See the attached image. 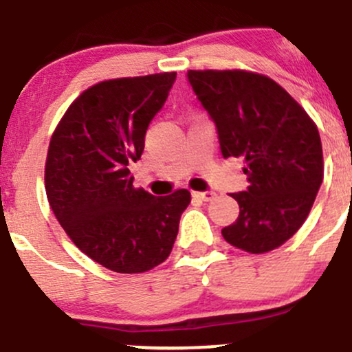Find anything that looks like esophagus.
Returning <instances> with one entry per match:
<instances>
[{"mask_svg":"<svg viewBox=\"0 0 352 352\" xmlns=\"http://www.w3.org/2000/svg\"><path fill=\"white\" fill-rule=\"evenodd\" d=\"M214 196L216 194L212 192V190H206V192H194V197H199L201 199V201H212V199H214Z\"/></svg>","mask_w":352,"mask_h":352,"instance_id":"34e87169","label":"esophagus"}]
</instances>
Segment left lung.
Wrapping results in <instances>:
<instances>
[{
    "instance_id": "left-lung-1",
    "label": "left lung",
    "mask_w": 352,
    "mask_h": 352,
    "mask_svg": "<svg viewBox=\"0 0 352 352\" xmlns=\"http://www.w3.org/2000/svg\"><path fill=\"white\" fill-rule=\"evenodd\" d=\"M218 131L225 158L243 156L250 186L232 194L240 214L223 239L250 254L281 247L300 230L324 180L317 126L283 87L250 71H187Z\"/></svg>"
}]
</instances>
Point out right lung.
<instances>
[{
    "label": "right lung",
    "instance_id": "obj_1",
    "mask_svg": "<svg viewBox=\"0 0 352 352\" xmlns=\"http://www.w3.org/2000/svg\"><path fill=\"white\" fill-rule=\"evenodd\" d=\"M177 73L117 78L85 90L56 127L45 194L59 225L83 254L122 274L146 272L172 252L187 189L153 196L133 186L129 163L165 104Z\"/></svg>",
    "mask_w": 352,
    "mask_h": 352
}]
</instances>
